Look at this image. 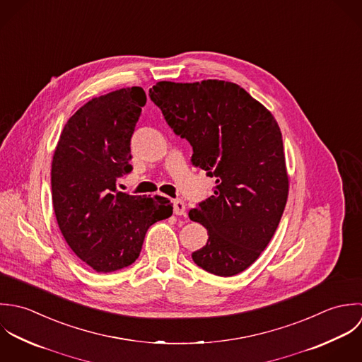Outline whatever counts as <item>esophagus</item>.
<instances>
[{
    "mask_svg": "<svg viewBox=\"0 0 362 362\" xmlns=\"http://www.w3.org/2000/svg\"><path fill=\"white\" fill-rule=\"evenodd\" d=\"M173 213L176 216H185L186 214V206L182 200H175L173 202Z\"/></svg>",
    "mask_w": 362,
    "mask_h": 362,
    "instance_id": "1",
    "label": "esophagus"
}]
</instances>
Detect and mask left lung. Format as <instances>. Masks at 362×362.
Returning <instances> with one entry per match:
<instances>
[{"label":"left lung","instance_id":"1","mask_svg":"<svg viewBox=\"0 0 362 362\" xmlns=\"http://www.w3.org/2000/svg\"><path fill=\"white\" fill-rule=\"evenodd\" d=\"M151 100L193 146L192 162L216 177L214 196L189 211L209 230L192 253L221 277L242 273L272 240L288 199L283 136L274 116L233 82H156Z\"/></svg>","mask_w":362,"mask_h":362}]
</instances>
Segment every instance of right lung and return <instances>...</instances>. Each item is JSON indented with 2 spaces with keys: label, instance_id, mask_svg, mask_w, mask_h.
Returning <instances> with one entry per match:
<instances>
[{
  "label": "right lung",
  "instance_id": "right-lung-1",
  "mask_svg": "<svg viewBox=\"0 0 362 362\" xmlns=\"http://www.w3.org/2000/svg\"><path fill=\"white\" fill-rule=\"evenodd\" d=\"M145 103L140 86L90 99L69 119L53 155L57 223L74 253L98 273L133 264L148 228L173 213L162 196L116 190L117 177L133 169L130 141Z\"/></svg>",
  "mask_w": 362,
  "mask_h": 362
}]
</instances>
